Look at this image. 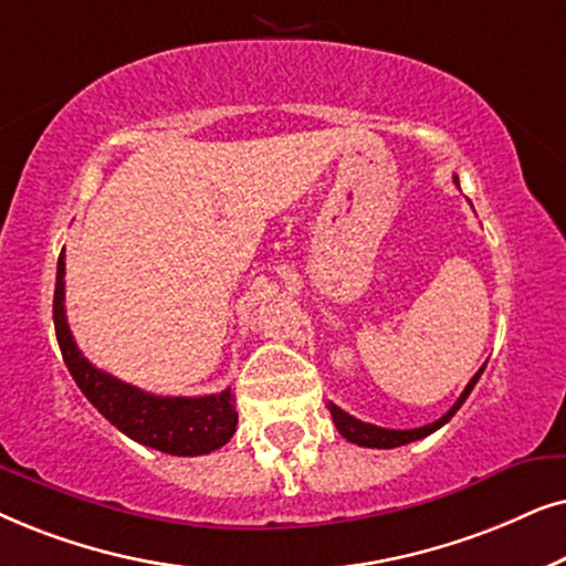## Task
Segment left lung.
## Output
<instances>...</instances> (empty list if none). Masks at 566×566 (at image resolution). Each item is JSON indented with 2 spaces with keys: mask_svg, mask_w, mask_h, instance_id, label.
<instances>
[{
  "mask_svg": "<svg viewBox=\"0 0 566 566\" xmlns=\"http://www.w3.org/2000/svg\"><path fill=\"white\" fill-rule=\"evenodd\" d=\"M455 184H458V178H455ZM484 367H481V370L473 375L471 382H469V386H465V390L461 394V398H458V401L450 406V411L446 413V417H440L437 421H432V424H424V427H417V429H386V427L367 424V421L354 419L352 413H346L344 409H338L336 403H328L331 419H334V424H336L338 432H342V437H346V440L354 442V446H359V448H382V450H388V448L409 446V442H413V440H421V437L437 432V429H440L442 424H448V421L455 417V411L461 409L465 398L471 396L473 386H476V382H479L481 373H484Z\"/></svg>",
  "mask_w": 566,
  "mask_h": 566,
  "instance_id": "1",
  "label": "left lung"
}]
</instances>
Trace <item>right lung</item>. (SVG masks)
Wrapping results in <instances>:
<instances>
[{"label": "right lung", "mask_w": 566, "mask_h": 566, "mask_svg": "<svg viewBox=\"0 0 566 566\" xmlns=\"http://www.w3.org/2000/svg\"><path fill=\"white\" fill-rule=\"evenodd\" d=\"M64 251L56 263L54 328L64 365L87 401L142 446L168 455H207L235 434L238 411L230 388L212 396H155L90 365L77 349L64 307Z\"/></svg>", "instance_id": "add662e5"}]
</instances>
